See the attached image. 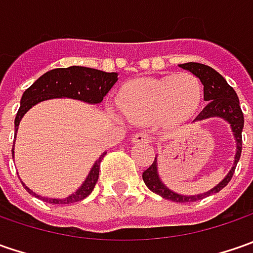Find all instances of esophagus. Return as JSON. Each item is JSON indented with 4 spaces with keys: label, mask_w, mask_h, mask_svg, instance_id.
Wrapping results in <instances>:
<instances>
[{
    "label": "esophagus",
    "mask_w": 253,
    "mask_h": 253,
    "mask_svg": "<svg viewBox=\"0 0 253 253\" xmlns=\"http://www.w3.org/2000/svg\"><path fill=\"white\" fill-rule=\"evenodd\" d=\"M132 142H135V143H151L152 136L149 133L139 132V133H135V135L132 136Z\"/></svg>",
    "instance_id": "34e87169"
}]
</instances>
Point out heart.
I'll list each match as a JSON object with an SVG mask.
<instances>
[{"label":"heart","mask_w":253,"mask_h":253,"mask_svg":"<svg viewBox=\"0 0 253 253\" xmlns=\"http://www.w3.org/2000/svg\"><path fill=\"white\" fill-rule=\"evenodd\" d=\"M203 84L196 76L181 73L126 83L118 95L122 114L131 122L156 120L179 124L194 115L203 100Z\"/></svg>","instance_id":"obj_1"}]
</instances>
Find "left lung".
Listing matches in <instances>:
<instances>
[{"instance_id":"1","label":"left lung","mask_w":253,"mask_h":253,"mask_svg":"<svg viewBox=\"0 0 253 253\" xmlns=\"http://www.w3.org/2000/svg\"><path fill=\"white\" fill-rule=\"evenodd\" d=\"M181 69L189 70L194 74L196 77H199L201 84L204 85V100L207 101V105L204 107V110L200 112L196 117V121H203L207 118L212 117H218L228 122L231 125V129L234 133V138L237 142V153H235V161L234 165L229 170V173L224 177L222 181H219L218 184L214 189L209 190L207 193L203 194H196V196H183L177 194L173 190L168 189L163 183H162L159 173H158V161L155 158V161L148 169L142 173V179L145 181V184L148 186V189L162 196L163 199L174 201V203H191V201H197V200L204 199L210 194L218 193L219 190H222L229 183V180L232 179V174L235 171L237 163L241 158V152H242V129H244V114L239 105L238 95L235 90L227 83V80L215 72L212 67L206 66L201 63H184L179 64Z\"/></svg>"}]
</instances>
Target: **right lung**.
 <instances>
[{
	"mask_svg": "<svg viewBox=\"0 0 253 253\" xmlns=\"http://www.w3.org/2000/svg\"><path fill=\"white\" fill-rule=\"evenodd\" d=\"M117 80H118V73H105L101 70L83 67V66H72L67 69H53L44 73L22 94L21 107L15 117V132L18 131L19 121L22 120V117L35 104L44 101V100H50V98H64V97L80 100L88 104H98L102 101L105 94L111 90L112 85L117 83ZM105 153H102L98 158V161H95L87 179L84 180V183L82 184V187L76 190L73 194H70L66 199L42 197L34 193L29 187H26L24 183L22 186L29 194L50 204H72L76 201H82L94 190V186L98 180L100 163ZM12 156H14V148H12Z\"/></svg>",
	"mask_w": 253,
	"mask_h": 253,
	"instance_id": "right-lung-1",
	"label": "right lung"
}]
</instances>
